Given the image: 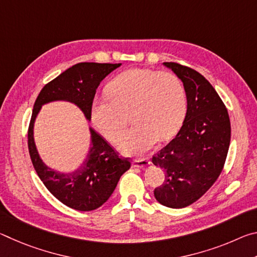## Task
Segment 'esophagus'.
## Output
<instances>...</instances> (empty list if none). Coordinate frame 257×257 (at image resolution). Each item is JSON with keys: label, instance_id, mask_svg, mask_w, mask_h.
Listing matches in <instances>:
<instances>
[{"label": "esophagus", "instance_id": "obj_1", "mask_svg": "<svg viewBox=\"0 0 257 257\" xmlns=\"http://www.w3.org/2000/svg\"><path fill=\"white\" fill-rule=\"evenodd\" d=\"M151 164L150 160L147 158L144 159H138V160H134L133 162V167H137V168H145V167H149Z\"/></svg>", "mask_w": 257, "mask_h": 257}]
</instances>
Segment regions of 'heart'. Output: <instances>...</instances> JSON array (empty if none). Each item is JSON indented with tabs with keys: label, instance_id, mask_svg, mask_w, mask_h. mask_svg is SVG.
Returning <instances> with one entry per match:
<instances>
[{
	"label": "heart",
	"instance_id": "obj_1",
	"mask_svg": "<svg viewBox=\"0 0 257 257\" xmlns=\"http://www.w3.org/2000/svg\"><path fill=\"white\" fill-rule=\"evenodd\" d=\"M107 96L95 97L90 116L107 141L115 142L127 124L125 113L135 123L120 138L119 150L141 155L160 139L178 133L187 113V95L179 77L153 69H129L106 86Z\"/></svg>",
	"mask_w": 257,
	"mask_h": 257
}]
</instances>
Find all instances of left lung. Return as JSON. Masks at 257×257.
Here are the masks:
<instances>
[{
	"label": "left lung",
	"instance_id": "8db88e82",
	"mask_svg": "<svg viewBox=\"0 0 257 257\" xmlns=\"http://www.w3.org/2000/svg\"><path fill=\"white\" fill-rule=\"evenodd\" d=\"M163 64L184 84L187 113L176 137L152 158L165 175L154 196L164 206L182 208L201 198L219 178L231 127L222 99L201 73L179 63Z\"/></svg>",
	"mask_w": 257,
	"mask_h": 257
}]
</instances>
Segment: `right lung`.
Instances as JSON below:
<instances>
[{
    "mask_svg": "<svg viewBox=\"0 0 257 257\" xmlns=\"http://www.w3.org/2000/svg\"><path fill=\"white\" fill-rule=\"evenodd\" d=\"M121 63H77L46 84L35 101L28 128V150L38 177L50 193L64 205L77 211H93L102 206L114 191L120 177L129 170L128 159H121L102 136L89 128L90 149L76 171L62 173L47 167L34 141V123L41 107L54 101L71 102L90 120V105L104 78Z\"/></svg>",
    "mask_w": 257,
    "mask_h": 257,
    "instance_id": "1",
    "label": "right lung"
}]
</instances>
